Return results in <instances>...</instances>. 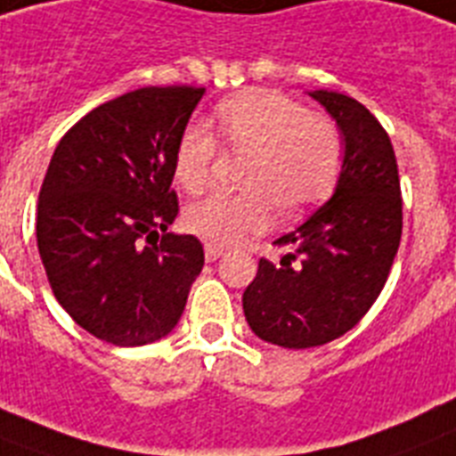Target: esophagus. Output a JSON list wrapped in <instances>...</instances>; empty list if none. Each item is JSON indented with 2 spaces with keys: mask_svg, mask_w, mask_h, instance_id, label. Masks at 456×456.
<instances>
[{
  "mask_svg": "<svg viewBox=\"0 0 456 456\" xmlns=\"http://www.w3.org/2000/svg\"><path fill=\"white\" fill-rule=\"evenodd\" d=\"M222 255H224V250H220V248L206 246V262H217Z\"/></svg>",
  "mask_w": 456,
  "mask_h": 456,
  "instance_id": "1",
  "label": "esophagus"
}]
</instances>
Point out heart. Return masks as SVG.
I'll return each instance as SVG.
<instances>
[{
  "mask_svg": "<svg viewBox=\"0 0 456 456\" xmlns=\"http://www.w3.org/2000/svg\"><path fill=\"white\" fill-rule=\"evenodd\" d=\"M216 129L232 151H250L246 192H213L185 210V227L208 246L232 248L262 232L271 208L301 213L331 192L343 167V136L334 120L273 90H246L216 106ZM220 152L204 122L178 136L174 178L187 192L204 190Z\"/></svg>",
  "mask_w": 456,
  "mask_h": 456,
  "instance_id": "obj_1",
  "label": "heart"
}]
</instances>
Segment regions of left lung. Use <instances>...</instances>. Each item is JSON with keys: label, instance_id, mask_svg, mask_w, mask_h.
I'll use <instances>...</instances> for the list:
<instances>
[{"label": "left lung", "instance_id": "8db88e82", "mask_svg": "<svg viewBox=\"0 0 456 456\" xmlns=\"http://www.w3.org/2000/svg\"><path fill=\"white\" fill-rule=\"evenodd\" d=\"M346 136L334 197L273 246L281 264L259 259L243 292L250 329L266 343L315 347L350 331L387 282L403 227V201L389 134L357 99L308 92Z\"/></svg>", "mask_w": 456, "mask_h": 456}]
</instances>
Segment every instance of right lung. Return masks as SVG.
Wrapping results in <instances>:
<instances>
[{"label": "right lung", "instance_id": "add662e5", "mask_svg": "<svg viewBox=\"0 0 456 456\" xmlns=\"http://www.w3.org/2000/svg\"><path fill=\"white\" fill-rule=\"evenodd\" d=\"M201 97L204 87L151 86L110 99L64 134L45 171V275L71 320L110 346L169 334L204 266L199 239L167 234L178 216L175 143Z\"/></svg>", "mask_w": 456, "mask_h": 456}]
</instances>
